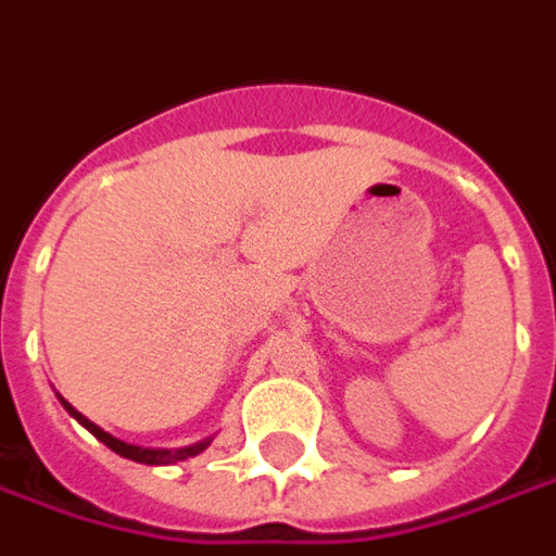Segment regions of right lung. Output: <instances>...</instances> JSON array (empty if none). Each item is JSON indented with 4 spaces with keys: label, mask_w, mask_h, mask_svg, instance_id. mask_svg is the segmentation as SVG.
<instances>
[{
    "label": "right lung",
    "mask_w": 556,
    "mask_h": 556,
    "mask_svg": "<svg viewBox=\"0 0 556 556\" xmlns=\"http://www.w3.org/2000/svg\"><path fill=\"white\" fill-rule=\"evenodd\" d=\"M60 402L66 405V412L75 417V420H78L80 427H87V430L93 432V435L99 439V442H102V445H109L114 454H121V457H126V460L148 463V466H168V463H178V460H187V457H197V454H202L205 447L212 445V439H205V442H197V445H190V447H178V451H166V447L129 445V442H121V439H114V435L102 430V427H96L93 420H87V417L80 415V412H75V408H72V405H68L63 396H60Z\"/></svg>",
    "instance_id": "right-lung-1"
}]
</instances>
